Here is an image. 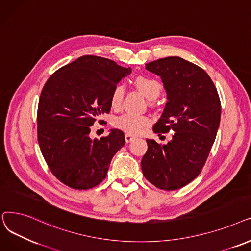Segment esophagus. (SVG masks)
Instances as JSON below:
<instances>
[{"label":"esophagus","mask_w":251,"mask_h":251,"mask_svg":"<svg viewBox=\"0 0 251 251\" xmlns=\"http://www.w3.org/2000/svg\"><path fill=\"white\" fill-rule=\"evenodd\" d=\"M125 138H126V143L132 142V141L135 139V137H134V136L129 135V134H126V135H125Z\"/></svg>","instance_id":"34e87169"}]
</instances>
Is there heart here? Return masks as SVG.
Masks as SVG:
<instances>
[{"label":"heart","instance_id":"1","mask_svg":"<svg viewBox=\"0 0 251 251\" xmlns=\"http://www.w3.org/2000/svg\"><path fill=\"white\" fill-rule=\"evenodd\" d=\"M136 86L149 100L156 99L161 93V83L155 78L149 76H138L135 79ZM126 93L124 83L116 85L110 95V103L113 108H117L122 105ZM150 124V119L147 116L137 115L134 113H124L117 116L113 125L115 127L124 130L126 134L138 135L141 134Z\"/></svg>","mask_w":251,"mask_h":251}]
</instances>
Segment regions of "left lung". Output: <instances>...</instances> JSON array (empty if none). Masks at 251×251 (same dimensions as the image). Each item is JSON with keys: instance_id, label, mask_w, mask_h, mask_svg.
I'll use <instances>...</instances> for the list:
<instances>
[{"instance_id": "1", "label": "left lung", "mask_w": 251, "mask_h": 251, "mask_svg": "<svg viewBox=\"0 0 251 251\" xmlns=\"http://www.w3.org/2000/svg\"><path fill=\"white\" fill-rule=\"evenodd\" d=\"M146 69L161 77L168 94L153 130L175 134L166 145L146 140L142 172L155 187L174 191L192 182L203 169L220 126L221 101L209 75L183 58L158 59L147 63Z\"/></svg>"}]
</instances>
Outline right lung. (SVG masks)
Instances as JSON below:
<instances>
[{"label": "right lung", "mask_w": 251, "mask_h": 251, "mask_svg": "<svg viewBox=\"0 0 251 251\" xmlns=\"http://www.w3.org/2000/svg\"><path fill=\"white\" fill-rule=\"evenodd\" d=\"M130 71L110 59L86 55L46 81L38 106V141L48 168L64 185L87 190L106 177L125 135L111 129L92 140L89 134L96 119L109 113L111 92Z\"/></svg>", "instance_id": "right-lung-1"}]
</instances>
